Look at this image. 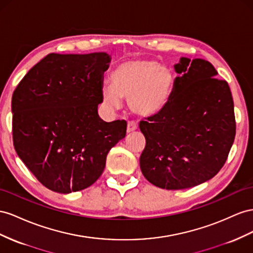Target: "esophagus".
<instances>
[{"instance_id": "esophagus-1", "label": "esophagus", "mask_w": 253, "mask_h": 253, "mask_svg": "<svg viewBox=\"0 0 253 253\" xmlns=\"http://www.w3.org/2000/svg\"><path fill=\"white\" fill-rule=\"evenodd\" d=\"M137 125L135 124L134 121H129L128 124H127V126H126V132L127 133H132V132H134V131H136V129H137Z\"/></svg>"}]
</instances>
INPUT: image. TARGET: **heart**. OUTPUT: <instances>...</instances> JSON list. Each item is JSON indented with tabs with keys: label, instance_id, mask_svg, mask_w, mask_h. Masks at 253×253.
Instances as JSON below:
<instances>
[{
	"label": "heart",
	"instance_id": "heart-1",
	"mask_svg": "<svg viewBox=\"0 0 253 253\" xmlns=\"http://www.w3.org/2000/svg\"><path fill=\"white\" fill-rule=\"evenodd\" d=\"M111 85L103 88V99L108 106L117 108L121 99H126L136 115L151 117L169 104L174 90V77L159 61L133 59L115 68Z\"/></svg>",
	"mask_w": 253,
	"mask_h": 253
}]
</instances>
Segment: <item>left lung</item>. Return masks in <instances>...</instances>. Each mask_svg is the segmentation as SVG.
Segmentation results:
<instances>
[{
    "label": "left lung",
    "instance_id": "1",
    "mask_svg": "<svg viewBox=\"0 0 253 253\" xmlns=\"http://www.w3.org/2000/svg\"><path fill=\"white\" fill-rule=\"evenodd\" d=\"M167 107L140 121L146 147L143 176L160 188L184 189L211 179L235 138L234 103L228 83L210 61L181 57Z\"/></svg>",
    "mask_w": 253,
    "mask_h": 253
}]
</instances>
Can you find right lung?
I'll return each instance as SVG.
<instances>
[{
  "mask_svg": "<svg viewBox=\"0 0 253 253\" xmlns=\"http://www.w3.org/2000/svg\"><path fill=\"white\" fill-rule=\"evenodd\" d=\"M111 56L51 53L12 93V140L18 156L43 186L69 194L97 181L107 153L126 137V121L105 122L103 74Z\"/></svg>",
  "mask_w": 253,
  "mask_h": 253,
  "instance_id": "add662e5",
  "label": "right lung"
}]
</instances>
